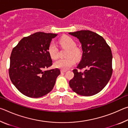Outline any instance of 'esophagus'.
<instances>
[{
	"mask_svg": "<svg viewBox=\"0 0 128 128\" xmlns=\"http://www.w3.org/2000/svg\"><path fill=\"white\" fill-rule=\"evenodd\" d=\"M66 70H65V69H61L60 72H61V73H64V72H66Z\"/></svg>",
	"mask_w": 128,
	"mask_h": 128,
	"instance_id": "1",
	"label": "esophagus"
}]
</instances>
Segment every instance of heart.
I'll use <instances>...</instances> for the list:
<instances>
[{"instance_id": "b5f03b06", "label": "heart", "mask_w": 128, "mask_h": 128, "mask_svg": "<svg viewBox=\"0 0 128 128\" xmlns=\"http://www.w3.org/2000/svg\"><path fill=\"white\" fill-rule=\"evenodd\" d=\"M59 44L61 47L67 49L66 58L60 59L54 63L56 68L61 69H68L75 64L76 59H80L82 56L81 49L76 46V43L72 38L69 36H64L60 39ZM48 52L53 60L57 59L59 57V49L55 43L52 42L48 47Z\"/></svg>"}]
</instances>
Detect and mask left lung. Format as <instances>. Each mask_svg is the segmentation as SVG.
Here are the masks:
<instances>
[{"mask_svg": "<svg viewBox=\"0 0 128 128\" xmlns=\"http://www.w3.org/2000/svg\"><path fill=\"white\" fill-rule=\"evenodd\" d=\"M82 45V58L74 76L69 82L73 92L82 96H92L103 89L112 74V54L102 36L90 30L70 32ZM86 68L84 72L80 71ZM80 70V71L79 70Z\"/></svg>", "mask_w": 128, "mask_h": 128, "instance_id": "1", "label": "left lung"}]
</instances>
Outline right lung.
<instances>
[{"mask_svg": "<svg viewBox=\"0 0 128 128\" xmlns=\"http://www.w3.org/2000/svg\"><path fill=\"white\" fill-rule=\"evenodd\" d=\"M58 34L37 32L24 37L13 48L9 76L22 94L40 98L50 92L60 74L58 68L45 70L52 65L48 52L52 39Z\"/></svg>", "mask_w": 128, "mask_h": 128, "instance_id": "right-lung-1", "label": "right lung"}]
</instances>
